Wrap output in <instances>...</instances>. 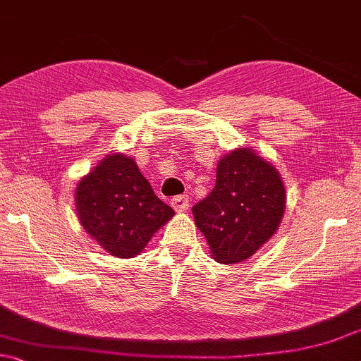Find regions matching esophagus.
<instances>
[{"label": "esophagus", "mask_w": 361, "mask_h": 361, "mask_svg": "<svg viewBox=\"0 0 361 361\" xmlns=\"http://www.w3.org/2000/svg\"><path fill=\"white\" fill-rule=\"evenodd\" d=\"M170 204L176 212H185L190 207V199H188V196H175L171 197Z\"/></svg>", "instance_id": "1"}]
</instances>
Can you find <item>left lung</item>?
Returning <instances> with one entry per match:
<instances>
[{
	"label": "left lung",
	"mask_w": 361,
	"mask_h": 361,
	"mask_svg": "<svg viewBox=\"0 0 361 361\" xmlns=\"http://www.w3.org/2000/svg\"><path fill=\"white\" fill-rule=\"evenodd\" d=\"M286 191L276 169L247 147L228 154L216 167L212 192L192 207L194 221L207 239L214 259H249L281 223Z\"/></svg>",
	"instance_id": "obj_1"
}]
</instances>
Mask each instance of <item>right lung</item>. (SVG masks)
I'll return each mask as SVG.
<instances>
[{"label":"right lung","mask_w":361,"mask_h":361,"mask_svg":"<svg viewBox=\"0 0 361 361\" xmlns=\"http://www.w3.org/2000/svg\"><path fill=\"white\" fill-rule=\"evenodd\" d=\"M78 219L109 254L131 259L175 215L154 194L135 160L122 154L106 157L78 183Z\"/></svg>","instance_id":"obj_1"}]
</instances>
